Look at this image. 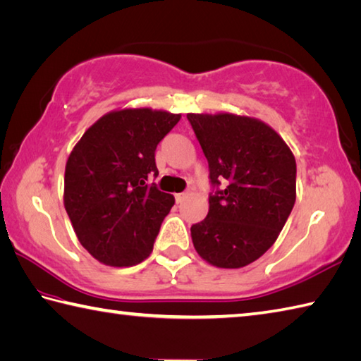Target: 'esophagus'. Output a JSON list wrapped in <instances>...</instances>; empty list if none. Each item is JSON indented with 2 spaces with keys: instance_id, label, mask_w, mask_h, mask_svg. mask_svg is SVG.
Returning <instances> with one entry per match:
<instances>
[{
  "instance_id": "obj_1",
  "label": "esophagus",
  "mask_w": 361,
  "mask_h": 361,
  "mask_svg": "<svg viewBox=\"0 0 361 361\" xmlns=\"http://www.w3.org/2000/svg\"><path fill=\"white\" fill-rule=\"evenodd\" d=\"M185 196H187V193H178V195L174 196V198H176V202H182L183 200H185Z\"/></svg>"
}]
</instances>
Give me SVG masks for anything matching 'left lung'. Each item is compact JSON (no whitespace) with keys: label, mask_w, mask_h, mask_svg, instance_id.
<instances>
[{"label":"left lung","mask_w":361,"mask_h":361,"mask_svg":"<svg viewBox=\"0 0 361 361\" xmlns=\"http://www.w3.org/2000/svg\"><path fill=\"white\" fill-rule=\"evenodd\" d=\"M209 163V214L192 226L209 264L240 269L275 243L295 202V159L264 122L235 114H187Z\"/></svg>","instance_id":"8db88e82"}]
</instances>
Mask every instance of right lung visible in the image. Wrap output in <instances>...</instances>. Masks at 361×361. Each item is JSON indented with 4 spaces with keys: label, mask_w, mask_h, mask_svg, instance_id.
<instances>
[{
    "label": "right lung",
    "mask_w": 361,
    "mask_h": 361,
    "mask_svg": "<svg viewBox=\"0 0 361 361\" xmlns=\"http://www.w3.org/2000/svg\"><path fill=\"white\" fill-rule=\"evenodd\" d=\"M180 114L111 111L85 132L66 165L64 206L80 243L111 267L151 255L173 195L160 192L155 149Z\"/></svg>",
    "instance_id": "right-lung-1"
}]
</instances>
